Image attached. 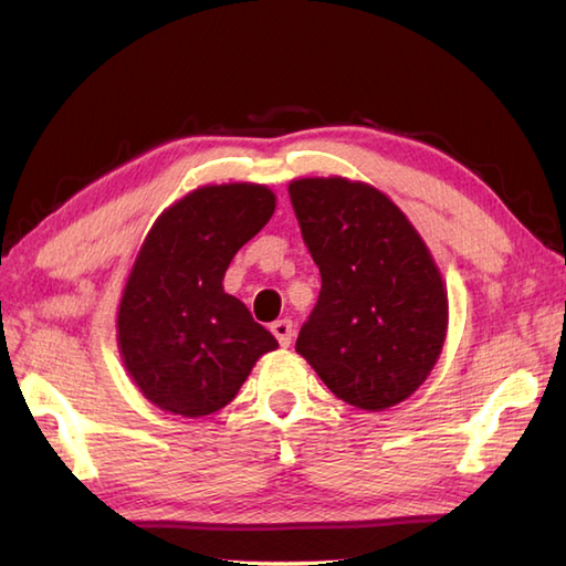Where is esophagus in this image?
<instances>
[{
	"instance_id": "esophagus-1",
	"label": "esophagus",
	"mask_w": 566,
	"mask_h": 566,
	"mask_svg": "<svg viewBox=\"0 0 566 566\" xmlns=\"http://www.w3.org/2000/svg\"><path fill=\"white\" fill-rule=\"evenodd\" d=\"M270 331H272L274 338L280 340V345H282V347H286V345L292 343V335H294L292 321H286V318H282V321H274L272 326H270Z\"/></svg>"
}]
</instances>
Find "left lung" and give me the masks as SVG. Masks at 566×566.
<instances>
[{"label":"left lung","instance_id":"obj_1","mask_svg":"<svg viewBox=\"0 0 566 566\" xmlns=\"http://www.w3.org/2000/svg\"><path fill=\"white\" fill-rule=\"evenodd\" d=\"M290 199L321 272L296 353L350 406L408 399L438 363L448 294L423 240L394 201L343 177L296 179Z\"/></svg>","mask_w":566,"mask_h":566}]
</instances>
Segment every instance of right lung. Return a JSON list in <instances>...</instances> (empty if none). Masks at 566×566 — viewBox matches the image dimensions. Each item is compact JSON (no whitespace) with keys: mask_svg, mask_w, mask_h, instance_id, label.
I'll list each match as a JSON object with an SVG mask.
<instances>
[{"mask_svg":"<svg viewBox=\"0 0 566 566\" xmlns=\"http://www.w3.org/2000/svg\"><path fill=\"white\" fill-rule=\"evenodd\" d=\"M274 213L262 185L191 191L143 243L118 308V347L138 389L163 411L199 418L235 399L274 335L223 292V274Z\"/></svg>","mask_w":566,"mask_h":566,"instance_id":"add662e5","label":"right lung"}]
</instances>
